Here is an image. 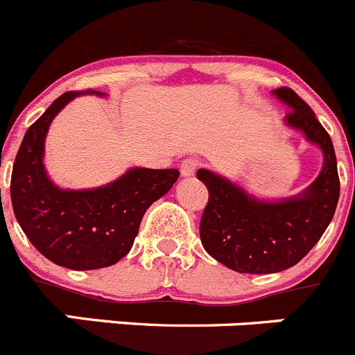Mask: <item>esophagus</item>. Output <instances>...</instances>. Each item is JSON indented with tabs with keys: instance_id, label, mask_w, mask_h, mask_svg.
I'll return each mask as SVG.
<instances>
[{
	"instance_id": "34e87169",
	"label": "esophagus",
	"mask_w": 355,
	"mask_h": 355,
	"mask_svg": "<svg viewBox=\"0 0 355 355\" xmlns=\"http://www.w3.org/2000/svg\"><path fill=\"white\" fill-rule=\"evenodd\" d=\"M196 170H198L196 159H185V161H182V164H180L182 177H185V178L193 177V175L196 173Z\"/></svg>"
}]
</instances>
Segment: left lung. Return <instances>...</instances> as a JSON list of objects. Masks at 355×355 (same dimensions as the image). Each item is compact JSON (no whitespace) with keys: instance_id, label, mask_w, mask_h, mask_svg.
I'll return each mask as SVG.
<instances>
[{"instance_id":"8db88e82","label":"left lung","mask_w":355,"mask_h":355,"mask_svg":"<svg viewBox=\"0 0 355 355\" xmlns=\"http://www.w3.org/2000/svg\"><path fill=\"white\" fill-rule=\"evenodd\" d=\"M271 94L289 108L286 128L301 132L322 152L315 180L294 196L266 200L211 170H198L208 189V205L200 224L205 250L238 273H278L300 263L333 220L340 198L333 141L315 114L293 89Z\"/></svg>"}]
</instances>
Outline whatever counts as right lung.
Returning <instances> with one entry per match:
<instances>
[{
	"instance_id": "obj_1",
	"label": "right lung",
	"mask_w": 355,
	"mask_h": 355,
	"mask_svg": "<svg viewBox=\"0 0 355 355\" xmlns=\"http://www.w3.org/2000/svg\"><path fill=\"white\" fill-rule=\"evenodd\" d=\"M80 94L64 92L26 131L10 182L19 226L42 256L69 270H98L131 250L145 211L173 187L178 170L129 168L105 185L62 189L45 168V140L55 115Z\"/></svg>"
}]
</instances>
